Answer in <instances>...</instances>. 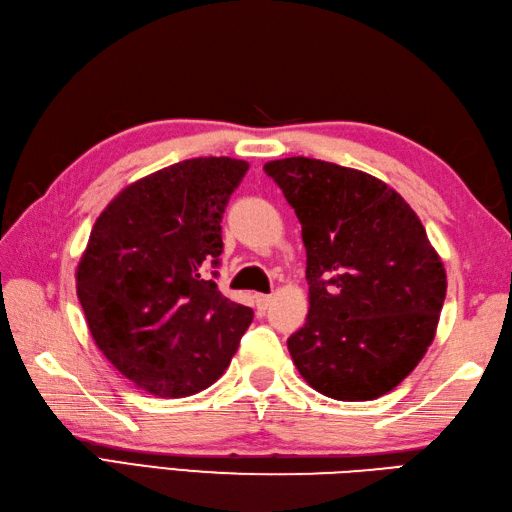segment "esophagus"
Here are the masks:
<instances>
[{
    "mask_svg": "<svg viewBox=\"0 0 512 512\" xmlns=\"http://www.w3.org/2000/svg\"><path fill=\"white\" fill-rule=\"evenodd\" d=\"M255 302H257L259 310H266L270 306V302H273V297H270V295H255Z\"/></svg>",
    "mask_w": 512,
    "mask_h": 512,
    "instance_id": "34e87169",
    "label": "esophagus"
}]
</instances>
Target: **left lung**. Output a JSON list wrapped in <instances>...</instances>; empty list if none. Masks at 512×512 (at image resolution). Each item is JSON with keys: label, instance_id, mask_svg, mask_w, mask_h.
I'll list each match as a JSON object with an SVG mask.
<instances>
[{"label": "left lung", "instance_id": "obj_1", "mask_svg": "<svg viewBox=\"0 0 512 512\" xmlns=\"http://www.w3.org/2000/svg\"><path fill=\"white\" fill-rule=\"evenodd\" d=\"M295 208L306 246L308 317L288 350L308 386L339 402L393 390L422 362L446 297V268L397 190L310 157L264 164Z\"/></svg>", "mask_w": 512, "mask_h": 512}]
</instances>
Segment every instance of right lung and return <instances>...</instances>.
Instances as JSON below:
<instances>
[{"mask_svg": "<svg viewBox=\"0 0 512 512\" xmlns=\"http://www.w3.org/2000/svg\"><path fill=\"white\" fill-rule=\"evenodd\" d=\"M244 159L195 157L126 186L90 230L77 297L97 348L155 397H188L224 375L253 310L206 275Z\"/></svg>", "mask_w": 512, "mask_h": 512, "instance_id": "obj_1", "label": "right lung"}]
</instances>
